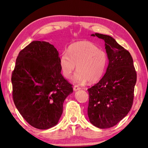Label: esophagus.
I'll return each mask as SVG.
<instances>
[{"instance_id": "34e87169", "label": "esophagus", "mask_w": 148, "mask_h": 148, "mask_svg": "<svg viewBox=\"0 0 148 148\" xmlns=\"http://www.w3.org/2000/svg\"><path fill=\"white\" fill-rule=\"evenodd\" d=\"M81 89V88L78 86V85H75L74 86V88H73V90H74V92H76V91H77V90H79Z\"/></svg>"}]
</instances>
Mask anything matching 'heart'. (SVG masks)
Wrapping results in <instances>:
<instances>
[{"label": "heart", "instance_id": "b5f03b06", "mask_svg": "<svg viewBox=\"0 0 148 148\" xmlns=\"http://www.w3.org/2000/svg\"><path fill=\"white\" fill-rule=\"evenodd\" d=\"M108 62L106 52L88 40L72 44L67 53H62L60 57V67L66 78L71 77L76 65L73 81L77 83L97 82L104 74Z\"/></svg>", "mask_w": 148, "mask_h": 148}]
</instances>
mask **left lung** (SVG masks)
<instances>
[{
  "mask_svg": "<svg viewBox=\"0 0 148 148\" xmlns=\"http://www.w3.org/2000/svg\"><path fill=\"white\" fill-rule=\"evenodd\" d=\"M91 36L104 40L109 64L102 79L88 89V116L95 127L111 128L130 111L133 103L137 74L130 53L114 38L98 33Z\"/></svg>",
  "mask_w": 148,
  "mask_h": 148,
  "instance_id": "1",
  "label": "left lung"
}]
</instances>
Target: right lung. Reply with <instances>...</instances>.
<instances>
[{
    "mask_svg": "<svg viewBox=\"0 0 148 148\" xmlns=\"http://www.w3.org/2000/svg\"><path fill=\"white\" fill-rule=\"evenodd\" d=\"M11 82L16 108L40 130L58 124L64 100L73 92L61 74L58 51L44 40H34L19 53Z\"/></svg>",
    "mask_w": 148,
    "mask_h": 148,
    "instance_id": "obj_1",
    "label": "right lung"
}]
</instances>
